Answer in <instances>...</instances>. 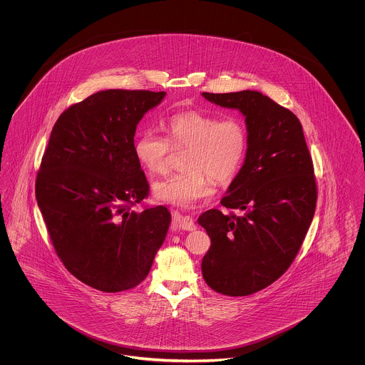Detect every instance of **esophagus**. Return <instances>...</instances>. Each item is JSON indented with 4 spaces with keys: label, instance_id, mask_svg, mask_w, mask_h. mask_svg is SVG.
Here are the masks:
<instances>
[{
    "label": "esophagus",
    "instance_id": "obj_1",
    "mask_svg": "<svg viewBox=\"0 0 365 365\" xmlns=\"http://www.w3.org/2000/svg\"><path fill=\"white\" fill-rule=\"evenodd\" d=\"M173 222H174V226L179 230H185V231L195 230L194 220L191 219L190 216H183L179 212H173Z\"/></svg>",
    "mask_w": 365,
    "mask_h": 365
}]
</instances>
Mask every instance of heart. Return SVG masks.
I'll list each match as a JSON object with an SVG mask.
<instances>
[{
	"label": "heart",
	"mask_w": 365,
	"mask_h": 365,
	"mask_svg": "<svg viewBox=\"0 0 365 365\" xmlns=\"http://www.w3.org/2000/svg\"><path fill=\"white\" fill-rule=\"evenodd\" d=\"M167 138L153 130L139 134L134 153L152 175L167 174L174 149L187 148L182 173L153 186L160 201L182 208L195 207L213 194L212 178L225 182L238 171L247 149V133L237 116H217L189 110L176 113L165 124Z\"/></svg>",
	"instance_id": "b5f03b06"
}]
</instances>
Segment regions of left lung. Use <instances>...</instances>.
<instances>
[{
	"instance_id": "left-lung-1",
	"label": "left lung",
	"mask_w": 365,
	"mask_h": 365,
	"mask_svg": "<svg viewBox=\"0 0 365 365\" xmlns=\"http://www.w3.org/2000/svg\"><path fill=\"white\" fill-rule=\"evenodd\" d=\"M202 96L238 109L247 130L242 168L220 201L242 215L209 209L198 217L210 238L202 277L217 293L253 294L287 271L312 223L317 200L312 157L298 118L260 91Z\"/></svg>"
}]
</instances>
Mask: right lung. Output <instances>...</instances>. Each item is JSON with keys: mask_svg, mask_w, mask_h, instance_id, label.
<instances>
[{"mask_svg": "<svg viewBox=\"0 0 365 365\" xmlns=\"http://www.w3.org/2000/svg\"><path fill=\"white\" fill-rule=\"evenodd\" d=\"M165 94L116 88L71 105L41 161L35 195L54 250L75 278L100 292L138 286L170 228L165 207L131 209L149 194L134 153L137 124Z\"/></svg>", "mask_w": 365, "mask_h": 365, "instance_id": "obj_1", "label": "right lung"}]
</instances>
